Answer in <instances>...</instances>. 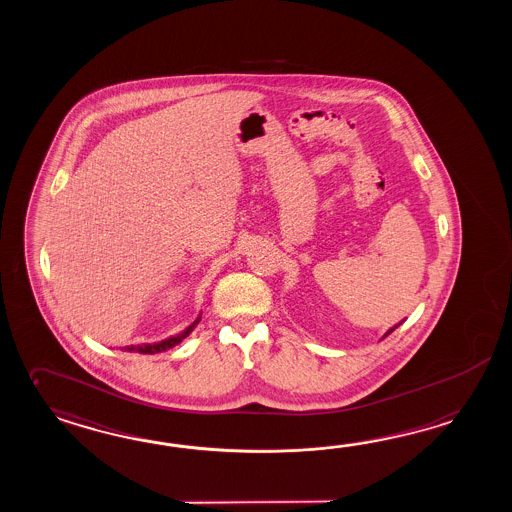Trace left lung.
Masks as SVG:
<instances>
[{"mask_svg":"<svg viewBox=\"0 0 512 512\" xmlns=\"http://www.w3.org/2000/svg\"><path fill=\"white\" fill-rule=\"evenodd\" d=\"M402 323H404V319H402V321H400V323H397V325H395V327H391V329L387 330L386 334H384V336H382V338H386L387 334H391V332H393V330L397 329L398 325H402Z\"/></svg>","mask_w":512,"mask_h":512,"instance_id":"1","label":"left lung"}]
</instances>
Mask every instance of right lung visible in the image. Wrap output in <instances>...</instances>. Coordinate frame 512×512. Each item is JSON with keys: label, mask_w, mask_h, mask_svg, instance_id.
<instances>
[{"label": "right lung", "mask_w": 512, "mask_h": 512, "mask_svg": "<svg viewBox=\"0 0 512 512\" xmlns=\"http://www.w3.org/2000/svg\"><path fill=\"white\" fill-rule=\"evenodd\" d=\"M200 319L202 316H198V318L194 319L193 323L187 327V329L182 330L180 334H176V336H171V338H167V340L158 341V343H143V345H128V347H123V351H128V353H141V354H156L163 353V351H167V349H172L174 345H178V343H182L191 332H193L194 327L200 323Z\"/></svg>", "instance_id": "right-lung-1"}]
</instances>
